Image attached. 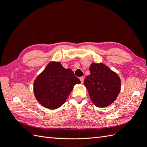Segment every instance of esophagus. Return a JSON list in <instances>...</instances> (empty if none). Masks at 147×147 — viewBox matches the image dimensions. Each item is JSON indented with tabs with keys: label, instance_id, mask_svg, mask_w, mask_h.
Here are the masks:
<instances>
[{
	"label": "esophagus",
	"instance_id": "1",
	"mask_svg": "<svg viewBox=\"0 0 147 147\" xmlns=\"http://www.w3.org/2000/svg\"><path fill=\"white\" fill-rule=\"evenodd\" d=\"M80 80L81 83H83V82H84V77H82L80 78Z\"/></svg>",
	"mask_w": 147,
	"mask_h": 147
}]
</instances>
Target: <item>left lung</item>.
<instances>
[{
  "label": "left lung",
  "mask_w": 147,
  "mask_h": 147,
  "mask_svg": "<svg viewBox=\"0 0 147 147\" xmlns=\"http://www.w3.org/2000/svg\"><path fill=\"white\" fill-rule=\"evenodd\" d=\"M90 74L84 84L92 103L98 107H106L116 100L121 90V80L116 72L103 63H92Z\"/></svg>",
  "instance_id": "8db88e82"
}]
</instances>
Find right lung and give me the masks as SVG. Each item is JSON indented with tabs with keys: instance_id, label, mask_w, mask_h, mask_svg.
<instances>
[{
	"instance_id": "right-lung-1",
	"label": "right lung",
	"mask_w": 147,
	"mask_h": 147,
	"mask_svg": "<svg viewBox=\"0 0 147 147\" xmlns=\"http://www.w3.org/2000/svg\"><path fill=\"white\" fill-rule=\"evenodd\" d=\"M80 83L70 69H65L61 63L51 61L34 82L35 99L43 107L57 109L67 99L74 86Z\"/></svg>"
}]
</instances>
